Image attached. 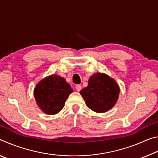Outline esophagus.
I'll return each mask as SVG.
<instances>
[{
	"label": "esophagus",
	"instance_id": "esophagus-1",
	"mask_svg": "<svg viewBox=\"0 0 158 158\" xmlns=\"http://www.w3.org/2000/svg\"><path fill=\"white\" fill-rule=\"evenodd\" d=\"M75 88H76V90H77L78 92H79L80 90H81V85H77Z\"/></svg>",
	"mask_w": 158,
	"mask_h": 158
}]
</instances>
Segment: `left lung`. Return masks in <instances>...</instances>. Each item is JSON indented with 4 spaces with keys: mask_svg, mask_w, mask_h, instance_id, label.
Masks as SVG:
<instances>
[{
    "mask_svg": "<svg viewBox=\"0 0 158 158\" xmlns=\"http://www.w3.org/2000/svg\"><path fill=\"white\" fill-rule=\"evenodd\" d=\"M119 93L120 88L116 81L100 73L93 74L89 79L88 86L80 91L88 107L97 113H105L114 107Z\"/></svg>",
    "mask_w": 158,
    "mask_h": 158,
    "instance_id": "obj_1",
    "label": "left lung"
}]
</instances>
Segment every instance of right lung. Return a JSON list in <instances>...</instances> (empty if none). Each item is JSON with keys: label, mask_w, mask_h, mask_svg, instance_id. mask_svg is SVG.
Returning <instances> with one entry per match:
<instances>
[{"label": "right lung", "mask_w": 158, "mask_h": 158, "mask_svg": "<svg viewBox=\"0 0 158 158\" xmlns=\"http://www.w3.org/2000/svg\"><path fill=\"white\" fill-rule=\"evenodd\" d=\"M73 91L63 77L53 74L37 83L34 89V97L37 106L44 113L55 115L64 107Z\"/></svg>", "instance_id": "add662e5"}]
</instances>
